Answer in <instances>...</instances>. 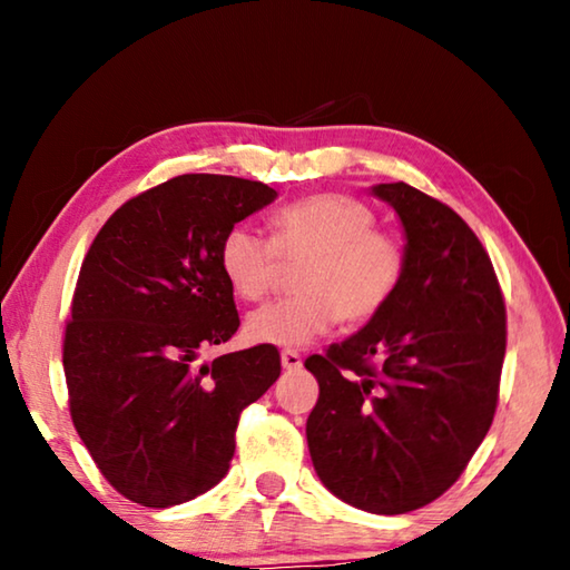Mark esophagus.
<instances>
[{"mask_svg": "<svg viewBox=\"0 0 570 570\" xmlns=\"http://www.w3.org/2000/svg\"><path fill=\"white\" fill-rule=\"evenodd\" d=\"M282 366L288 372L302 370V356H298V352H294V350H284L282 352Z\"/></svg>", "mask_w": 570, "mask_h": 570, "instance_id": "1", "label": "esophagus"}]
</instances>
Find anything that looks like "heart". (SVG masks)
Returning a JSON list of instances; mask_svg holds the SVG:
<instances>
[{
	"instance_id": "heart-1",
	"label": "heart",
	"mask_w": 570,
	"mask_h": 570,
	"mask_svg": "<svg viewBox=\"0 0 570 570\" xmlns=\"http://www.w3.org/2000/svg\"><path fill=\"white\" fill-rule=\"evenodd\" d=\"M360 198L324 193L278 210L274 238L250 224H236L220 240L218 262L228 286L244 302L272 292L282 258L306 262L296 278L298 296L258 308L246 336L256 344L298 350L342 322L377 316L404 276V248Z\"/></svg>"
}]
</instances>
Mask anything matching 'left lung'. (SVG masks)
Returning <instances> with one entry per match:
<instances>
[{"instance_id": "8db88e82", "label": "left lung", "mask_w": 570, "mask_h": 570, "mask_svg": "<svg viewBox=\"0 0 570 570\" xmlns=\"http://www.w3.org/2000/svg\"><path fill=\"white\" fill-rule=\"evenodd\" d=\"M370 193L397 214L407 264L377 316L306 360L320 382L306 442L330 493L400 515L445 493L488 435L505 306L485 248L455 210L402 180Z\"/></svg>"}]
</instances>
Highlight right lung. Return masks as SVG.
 <instances>
[{
  "label": "right lung",
  "instance_id": "right-lung-1",
  "mask_svg": "<svg viewBox=\"0 0 570 570\" xmlns=\"http://www.w3.org/2000/svg\"><path fill=\"white\" fill-rule=\"evenodd\" d=\"M276 196L234 176L170 178L115 210L85 256L62 352L70 412L132 503L170 508L218 485L240 410L282 374L268 344L198 362L238 330L220 240Z\"/></svg>",
  "mask_w": 570,
  "mask_h": 570
}]
</instances>
